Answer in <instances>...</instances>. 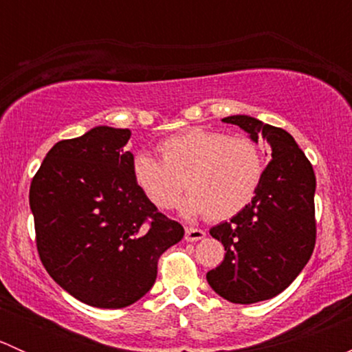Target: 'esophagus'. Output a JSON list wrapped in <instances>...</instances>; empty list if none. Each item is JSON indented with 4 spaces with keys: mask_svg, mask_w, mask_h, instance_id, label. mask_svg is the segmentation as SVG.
Listing matches in <instances>:
<instances>
[{
    "mask_svg": "<svg viewBox=\"0 0 352 352\" xmlns=\"http://www.w3.org/2000/svg\"><path fill=\"white\" fill-rule=\"evenodd\" d=\"M206 236V232L199 228H186V240L187 242H197Z\"/></svg>",
    "mask_w": 352,
    "mask_h": 352,
    "instance_id": "34e87169",
    "label": "esophagus"
}]
</instances>
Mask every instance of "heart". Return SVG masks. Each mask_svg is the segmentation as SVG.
Here are the masks:
<instances>
[{
  "label": "heart",
  "instance_id": "heart-1",
  "mask_svg": "<svg viewBox=\"0 0 352 352\" xmlns=\"http://www.w3.org/2000/svg\"><path fill=\"white\" fill-rule=\"evenodd\" d=\"M162 162L136 153L133 179L143 196L162 211L179 204L182 214L194 219H228L242 212L261 187L265 162L261 148L247 136H228L221 131L190 127L158 144Z\"/></svg>",
  "mask_w": 352,
  "mask_h": 352
}]
</instances>
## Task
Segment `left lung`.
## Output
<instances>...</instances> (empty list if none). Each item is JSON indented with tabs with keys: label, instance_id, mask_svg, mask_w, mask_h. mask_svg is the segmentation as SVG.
Returning a JSON list of instances; mask_svg holds the SVG:
<instances>
[{
	"label": "left lung",
	"instance_id": "8db88e82",
	"mask_svg": "<svg viewBox=\"0 0 352 352\" xmlns=\"http://www.w3.org/2000/svg\"><path fill=\"white\" fill-rule=\"evenodd\" d=\"M271 146L261 187L250 204L209 230L226 254L206 274L209 286L232 303L271 300L285 291L310 261L317 239L315 173L296 141L281 127L250 116L223 119Z\"/></svg>",
	"mask_w": 352,
	"mask_h": 352
}]
</instances>
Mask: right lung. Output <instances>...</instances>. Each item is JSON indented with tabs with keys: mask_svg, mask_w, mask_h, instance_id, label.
<instances>
[{
	"mask_svg": "<svg viewBox=\"0 0 352 352\" xmlns=\"http://www.w3.org/2000/svg\"><path fill=\"white\" fill-rule=\"evenodd\" d=\"M129 129L97 126L56 143L30 184L45 271L90 307L124 308L155 285L158 258L184 239L133 179Z\"/></svg>",
	"mask_w": 352,
	"mask_h": 352,
	"instance_id": "right-lung-1",
	"label": "right lung"
}]
</instances>
